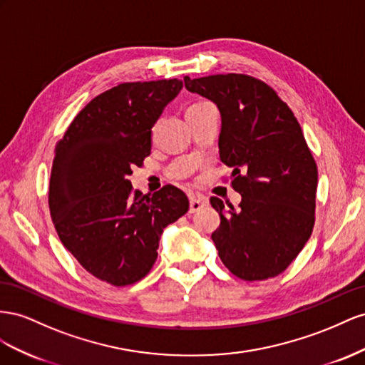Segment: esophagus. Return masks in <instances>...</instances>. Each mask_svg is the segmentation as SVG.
<instances>
[{
  "label": "esophagus",
  "instance_id": "1",
  "mask_svg": "<svg viewBox=\"0 0 365 365\" xmlns=\"http://www.w3.org/2000/svg\"><path fill=\"white\" fill-rule=\"evenodd\" d=\"M205 205H206V200L202 199V197H191V199H190V212L194 214L197 211H200Z\"/></svg>",
  "mask_w": 365,
  "mask_h": 365
}]
</instances>
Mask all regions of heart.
<instances>
[{
    "instance_id": "obj_1",
    "label": "heart",
    "mask_w": 365,
    "mask_h": 365,
    "mask_svg": "<svg viewBox=\"0 0 365 365\" xmlns=\"http://www.w3.org/2000/svg\"><path fill=\"white\" fill-rule=\"evenodd\" d=\"M199 103H202V102H199ZM194 106H197V103H194Z\"/></svg>"
}]
</instances>
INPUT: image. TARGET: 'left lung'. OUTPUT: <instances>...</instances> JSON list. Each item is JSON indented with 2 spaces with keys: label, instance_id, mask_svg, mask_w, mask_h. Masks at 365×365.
I'll use <instances>...</instances> for the list:
<instances>
[{
  "label": "left lung",
  "instance_id": "1",
  "mask_svg": "<svg viewBox=\"0 0 365 365\" xmlns=\"http://www.w3.org/2000/svg\"><path fill=\"white\" fill-rule=\"evenodd\" d=\"M185 87L212 101L222 116L220 160L232 168L240 210L223 212L211 238L218 257L246 281L277 277L304 247L315 223L318 170L287 103L263 81L247 75H212Z\"/></svg>",
  "mask_w": 365,
  "mask_h": 365
}]
</instances>
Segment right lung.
Instances as JSON below:
<instances>
[{
  "mask_svg": "<svg viewBox=\"0 0 365 365\" xmlns=\"http://www.w3.org/2000/svg\"><path fill=\"white\" fill-rule=\"evenodd\" d=\"M180 79L123 82L91 99L55 150L48 207L55 229L87 272L113 286L147 275L163 229L188 212L183 191H134L128 175L151 153V128Z\"/></svg>",
  "mask_w": 365,
  "mask_h": 365,
  "instance_id": "add662e5",
  "label": "right lung"
}]
</instances>
